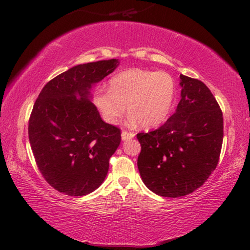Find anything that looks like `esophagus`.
<instances>
[{"label": "esophagus", "mask_w": 250, "mask_h": 250, "mask_svg": "<svg viewBox=\"0 0 250 250\" xmlns=\"http://www.w3.org/2000/svg\"><path fill=\"white\" fill-rule=\"evenodd\" d=\"M134 133L133 132H128V131H122L121 133V139L122 141H126V140H130V139L134 138Z\"/></svg>", "instance_id": "obj_1"}]
</instances>
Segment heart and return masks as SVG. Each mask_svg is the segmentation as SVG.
Returning <instances> with one entry per match:
<instances>
[{
	"label": "heart",
	"instance_id": "heart-1",
	"mask_svg": "<svg viewBox=\"0 0 250 250\" xmlns=\"http://www.w3.org/2000/svg\"><path fill=\"white\" fill-rule=\"evenodd\" d=\"M176 97V83L166 71L130 68L109 80V90L99 88L94 104L101 118L116 125L125 111L131 124L158 126L167 119Z\"/></svg>",
	"mask_w": 250,
	"mask_h": 250
}]
</instances>
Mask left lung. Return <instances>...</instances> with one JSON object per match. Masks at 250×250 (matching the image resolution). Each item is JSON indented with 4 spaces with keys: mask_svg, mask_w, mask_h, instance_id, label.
Wrapping results in <instances>:
<instances>
[{
    "mask_svg": "<svg viewBox=\"0 0 250 250\" xmlns=\"http://www.w3.org/2000/svg\"><path fill=\"white\" fill-rule=\"evenodd\" d=\"M181 100L159 129L138 133V168L147 188L180 197L205 183L218 163L224 125L213 94L201 80L180 75Z\"/></svg>",
    "mask_w": 250,
    "mask_h": 250,
    "instance_id": "1",
    "label": "left lung"
}]
</instances>
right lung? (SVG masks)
<instances>
[{
    "label": "right lung",
    "mask_w": 250,
    "mask_h": 250,
    "mask_svg": "<svg viewBox=\"0 0 250 250\" xmlns=\"http://www.w3.org/2000/svg\"><path fill=\"white\" fill-rule=\"evenodd\" d=\"M119 59L77 65L45 84L28 124L29 143L44 179L58 192L83 196L103 184L120 130L103 121L91 89Z\"/></svg>",
    "instance_id": "obj_1"
}]
</instances>
